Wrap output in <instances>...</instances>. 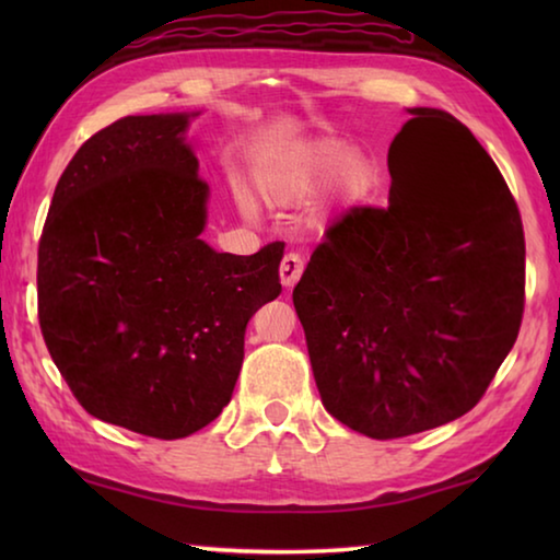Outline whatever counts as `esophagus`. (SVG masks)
Returning <instances> with one entry per match:
<instances>
[{"label": "esophagus", "instance_id": "obj_1", "mask_svg": "<svg viewBox=\"0 0 560 560\" xmlns=\"http://www.w3.org/2000/svg\"><path fill=\"white\" fill-rule=\"evenodd\" d=\"M303 267H306V261H303L301 254H296V252H289L287 257L281 259V267H279V273H281V283H283V287L291 289L293 283H296V281L301 279Z\"/></svg>", "mask_w": 560, "mask_h": 560}]
</instances>
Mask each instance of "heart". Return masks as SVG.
<instances>
[{
    "instance_id": "obj_1",
    "label": "heart",
    "mask_w": 560,
    "mask_h": 560,
    "mask_svg": "<svg viewBox=\"0 0 560 560\" xmlns=\"http://www.w3.org/2000/svg\"><path fill=\"white\" fill-rule=\"evenodd\" d=\"M328 177L336 179L340 192L358 197L373 185V165L363 155L353 153V148L343 140L320 138L283 150L279 158H273L259 173V189L269 202L287 205L314 192ZM240 200L246 212L254 210L246 197Z\"/></svg>"
}]
</instances>
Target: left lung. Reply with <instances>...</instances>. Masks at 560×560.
Instances as JSON below:
<instances>
[{"mask_svg": "<svg viewBox=\"0 0 560 560\" xmlns=\"http://www.w3.org/2000/svg\"><path fill=\"white\" fill-rule=\"evenodd\" d=\"M410 113L390 202L340 214L293 289L324 407L373 440L469 412L524 316V224L499 167L450 113Z\"/></svg>", "mask_w": 560, "mask_h": 560, "instance_id": "8db88e82", "label": "left lung"}]
</instances>
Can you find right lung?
I'll use <instances>...</instances> for the list:
<instances>
[{"label":"right lung","mask_w":560,"mask_h":560,"mask_svg":"<svg viewBox=\"0 0 560 560\" xmlns=\"http://www.w3.org/2000/svg\"><path fill=\"white\" fill-rule=\"evenodd\" d=\"M192 116H128L91 136L39 240V326L56 368L89 415L155 440L222 412L246 324L281 293L283 242L236 257L200 240L210 187L185 143Z\"/></svg>","instance_id":"obj_1"}]
</instances>
